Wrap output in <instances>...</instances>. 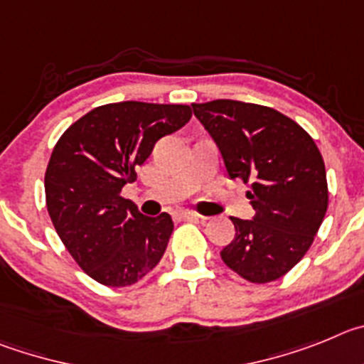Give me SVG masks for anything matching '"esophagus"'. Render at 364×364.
Segmentation results:
<instances>
[{
    "instance_id": "34e87169",
    "label": "esophagus",
    "mask_w": 364,
    "mask_h": 364,
    "mask_svg": "<svg viewBox=\"0 0 364 364\" xmlns=\"http://www.w3.org/2000/svg\"><path fill=\"white\" fill-rule=\"evenodd\" d=\"M179 219H186V221H199V219H205V215L198 214V212H190V210H181L178 212Z\"/></svg>"
}]
</instances>
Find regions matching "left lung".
I'll list each match as a JSON object with an SVG mask.
<instances>
[{"mask_svg":"<svg viewBox=\"0 0 364 364\" xmlns=\"http://www.w3.org/2000/svg\"><path fill=\"white\" fill-rule=\"evenodd\" d=\"M232 179L250 181L252 219L230 218L235 235L223 263L250 283H270L296 267L328 206L325 161L312 137L284 114L234 100L192 103Z\"/></svg>","mask_w":364,"mask_h":364,"instance_id":"left-lung-1","label":"left lung"}]
</instances>
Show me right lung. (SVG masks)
<instances>
[{
	"instance_id": "obj_1",
	"label": "right lung",
	"mask_w": 364,
	"mask_h": 364,
	"mask_svg": "<svg viewBox=\"0 0 364 364\" xmlns=\"http://www.w3.org/2000/svg\"><path fill=\"white\" fill-rule=\"evenodd\" d=\"M188 105L119 101L90 110L54 146L45 174L54 228L97 283L129 287L161 261L174 223L150 218L121 198L163 136L185 127Z\"/></svg>"
}]
</instances>
